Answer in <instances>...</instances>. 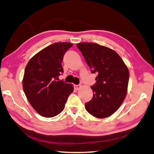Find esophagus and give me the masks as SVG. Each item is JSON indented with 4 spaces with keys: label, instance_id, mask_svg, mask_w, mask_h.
Listing matches in <instances>:
<instances>
[{
    "label": "esophagus",
    "instance_id": "esophagus-1",
    "mask_svg": "<svg viewBox=\"0 0 154 154\" xmlns=\"http://www.w3.org/2000/svg\"><path fill=\"white\" fill-rule=\"evenodd\" d=\"M81 87H82V86H81V85H74V88H75V89L76 90H79L80 88H81Z\"/></svg>",
    "mask_w": 154,
    "mask_h": 154
}]
</instances>
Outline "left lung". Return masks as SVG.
Returning a JSON list of instances; mask_svg holds the SVG:
<instances>
[{
	"label": "left lung",
	"mask_w": 154,
	"mask_h": 154,
	"mask_svg": "<svg viewBox=\"0 0 154 154\" xmlns=\"http://www.w3.org/2000/svg\"><path fill=\"white\" fill-rule=\"evenodd\" d=\"M77 47L82 53L92 73H97L91 88L92 100L85 104L90 114L105 118L114 113L126 95L129 72L126 65L113 49L94 43H80Z\"/></svg>",
	"instance_id": "1"
}]
</instances>
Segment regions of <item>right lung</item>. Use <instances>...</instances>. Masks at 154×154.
<instances>
[{"label":"right lung","mask_w":154,"mask_h":154,"mask_svg":"<svg viewBox=\"0 0 154 154\" xmlns=\"http://www.w3.org/2000/svg\"><path fill=\"white\" fill-rule=\"evenodd\" d=\"M72 46L67 42L51 44L34 56L26 66L24 92L31 106L45 118L60 113L73 92L72 84L58 79L64 71L62 62L64 54Z\"/></svg>","instance_id":"add662e5"}]
</instances>
